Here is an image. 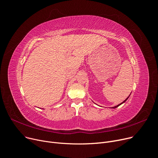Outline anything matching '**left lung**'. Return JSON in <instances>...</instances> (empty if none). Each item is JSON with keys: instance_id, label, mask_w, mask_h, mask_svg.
Masks as SVG:
<instances>
[{"instance_id": "obj_1", "label": "left lung", "mask_w": 158, "mask_h": 158, "mask_svg": "<svg viewBox=\"0 0 158 158\" xmlns=\"http://www.w3.org/2000/svg\"><path fill=\"white\" fill-rule=\"evenodd\" d=\"M130 94L129 95V96H128V98H127V99H125V100L124 101H123V102H121V103H120V104H119V105H116V106H114V107H112V108H117V107H118L119 106H120L121 105H122L123 103H124V102H125V101H127V99H128V98L130 97Z\"/></svg>"}]
</instances>
